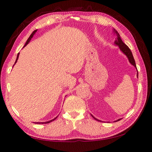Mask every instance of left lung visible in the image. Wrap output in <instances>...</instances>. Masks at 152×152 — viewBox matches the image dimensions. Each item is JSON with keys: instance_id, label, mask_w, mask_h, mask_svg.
I'll list each match as a JSON object with an SVG mask.
<instances>
[{"instance_id": "obj_1", "label": "left lung", "mask_w": 152, "mask_h": 152, "mask_svg": "<svg viewBox=\"0 0 152 152\" xmlns=\"http://www.w3.org/2000/svg\"><path fill=\"white\" fill-rule=\"evenodd\" d=\"M114 31H115V33H116V34L117 35V38H116V40H115V44H116V45H117L118 46H119V48H120V50H121V51H123V52L124 53L126 56H127V57L128 58L129 61V62H130L131 64H132V65L134 66L136 68H137V67H136V64H135V60H134V58H133L132 52V51H131L130 49L128 48V46H127V45L125 44V43L123 42V41L121 40V37H120V36H119V33H118V32L117 31L115 30V29H114ZM137 78H138V72H137ZM92 117H93L95 120L99 121H101L98 120L97 119H96V118L94 117L93 116H92ZM119 120H120V119H118L117 121H119Z\"/></svg>"}]
</instances>
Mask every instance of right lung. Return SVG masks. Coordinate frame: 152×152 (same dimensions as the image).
I'll return each mask as SVG.
<instances>
[{
    "label": "right lung",
    "instance_id": "add662e5",
    "mask_svg": "<svg viewBox=\"0 0 152 152\" xmlns=\"http://www.w3.org/2000/svg\"><path fill=\"white\" fill-rule=\"evenodd\" d=\"M36 31H37V30H35L34 31H33L32 33H31V35H30V37H29V38H28V39L27 40V42H26V43H25V45H24V47H25V46H26L27 44H28V43H29V41L31 40V38L33 37V35H34L35 34V33L36 32ZM19 53H18V54H17V60H16V61H15V63H16L17 62V60H18V58H19ZM57 117H56V118H54V119H52V120H50V121H47V122H41V123H39V122H38V123H37V124H46V123H50V122H51V121H54L56 119V118H57Z\"/></svg>",
    "mask_w": 152,
    "mask_h": 152
}]
</instances>
